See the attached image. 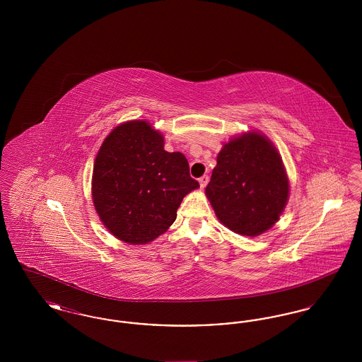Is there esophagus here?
Listing matches in <instances>:
<instances>
[{
    "mask_svg": "<svg viewBox=\"0 0 362 362\" xmlns=\"http://www.w3.org/2000/svg\"><path fill=\"white\" fill-rule=\"evenodd\" d=\"M207 183H209V176H207V175H204V176H201V177H199L201 189H205L207 186Z\"/></svg>",
    "mask_w": 362,
    "mask_h": 362,
    "instance_id": "obj_1",
    "label": "esophagus"
}]
</instances>
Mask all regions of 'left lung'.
<instances>
[{
    "label": "left lung",
    "mask_w": 362,
    "mask_h": 362,
    "mask_svg": "<svg viewBox=\"0 0 362 362\" xmlns=\"http://www.w3.org/2000/svg\"><path fill=\"white\" fill-rule=\"evenodd\" d=\"M218 221L255 238L279 220L289 199V179L274 144L250 130L232 137L217 156L205 189Z\"/></svg>",
    "instance_id": "left-lung-1"
}]
</instances>
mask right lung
<instances>
[{
	"mask_svg": "<svg viewBox=\"0 0 362 362\" xmlns=\"http://www.w3.org/2000/svg\"><path fill=\"white\" fill-rule=\"evenodd\" d=\"M199 183L180 152L145 119L123 122L104 138L92 173V201L107 230L127 244H148L167 232L183 198Z\"/></svg>",
	"mask_w": 362,
	"mask_h": 362,
	"instance_id": "1",
	"label": "right lung"
}]
</instances>
